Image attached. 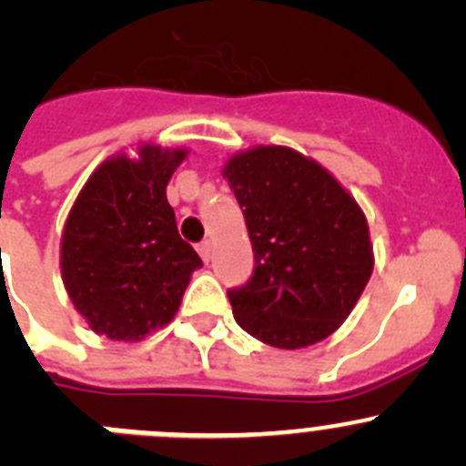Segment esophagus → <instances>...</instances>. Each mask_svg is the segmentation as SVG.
<instances>
[{
    "label": "esophagus",
    "mask_w": 466,
    "mask_h": 466,
    "mask_svg": "<svg viewBox=\"0 0 466 466\" xmlns=\"http://www.w3.org/2000/svg\"><path fill=\"white\" fill-rule=\"evenodd\" d=\"M198 253H199V258L204 259V262H211V255H213V243L211 241H202L198 246Z\"/></svg>",
    "instance_id": "34e87169"
}]
</instances>
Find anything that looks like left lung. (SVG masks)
Returning a JSON list of instances; mask_svg holds the SVG:
<instances>
[{"label":"left lung","mask_w":466,"mask_h":466,"mask_svg":"<svg viewBox=\"0 0 466 466\" xmlns=\"http://www.w3.org/2000/svg\"><path fill=\"white\" fill-rule=\"evenodd\" d=\"M223 177L253 243V278L228 292L243 331L278 350L336 333L375 268L370 228L354 195L292 147L229 156Z\"/></svg>","instance_id":"left-lung-1"}]
</instances>
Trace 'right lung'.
Masks as SVG:
<instances>
[{
  "instance_id": "right-lung-1",
  "label": "right lung",
  "mask_w": 466,
  "mask_h": 466,
  "mask_svg": "<svg viewBox=\"0 0 466 466\" xmlns=\"http://www.w3.org/2000/svg\"><path fill=\"white\" fill-rule=\"evenodd\" d=\"M186 147L140 142L89 174L59 246L66 294L91 331L137 342L174 319L202 259L179 237L167 202Z\"/></svg>"
}]
</instances>
